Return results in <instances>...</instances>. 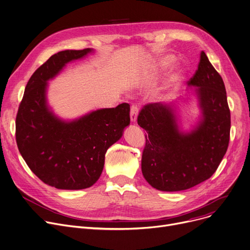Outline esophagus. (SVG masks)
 <instances>
[{"label":"esophagus","mask_w":250,"mask_h":250,"mask_svg":"<svg viewBox=\"0 0 250 250\" xmlns=\"http://www.w3.org/2000/svg\"><path fill=\"white\" fill-rule=\"evenodd\" d=\"M138 107L135 106V105H132L131 106V111H130V118H131V121L133 123H135L136 120H137V116H138Z\"/></svg>","instance_id":"esophagus-1"}]
</instances>
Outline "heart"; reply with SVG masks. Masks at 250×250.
<instances>
[{
  "label": "heart",
  "instance_id": "heart-1",
  "mask_svg": "<svg viewBox=\"0 0 250 250\" xmlns=\"http://www.w3.org/2000/svg\"><path fill=\"white\" fill-rule=\"evenodd\" d=\"M174 61H175V58H174L173 56H171V55L164 56L158 61V67H160V68H167L170 65L173 64Z\"/></svg>",
  "mask_w": 250,
  "mask_h": 250
}]
</instances>
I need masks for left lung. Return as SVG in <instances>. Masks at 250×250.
Instances as JSON below:
<instances>
[{
  "instance_id": "8db88e82",
  "label": "left lung",
  "mask_w": 250,
  "mask_h": 250,
  "mask_svg": "<svg viewBox=\"0 0 250 250\" xmlns=\"http://www.w3.org/2000/svg\"><path fill=\"white\" fill-rule=\"evenodd\" d=\"M197 99L195 126L183 131L175 103L145 105L138 125L148 134L141 168L146 181L161 191H181L212 176L225 155L230 111L221 76L202 51L198 69L187 82Z\"/></svg>"
}]
</instances>
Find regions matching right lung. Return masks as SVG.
<instances>
[{
  "instance_id": "obj_1",
  "label": "right lung",
  "mask_w": 250,
  "mask_h": 250,
  "mask_svg": "<svg viewBox=\"0 0 250 250\" xmlns=\"http://www.w3.org/2000/svg\"><path fill=\"white\" fill-rule=\"evenodd\" d=\"M91 48L66 50L51 56L30 78L16 118V140L33 173L58 189L91 187L102 173L107 149L130 124V105L92 111L63 120L47 100L48 81L64 67L93 53Z\"/></svg>"
}]
</instances>
